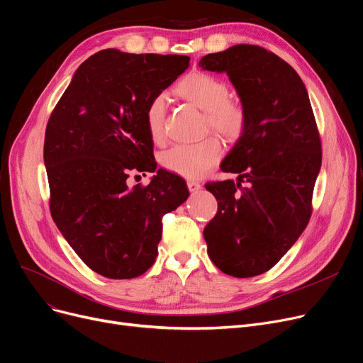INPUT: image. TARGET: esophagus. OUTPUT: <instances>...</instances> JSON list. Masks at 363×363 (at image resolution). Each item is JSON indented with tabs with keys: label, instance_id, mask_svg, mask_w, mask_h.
I'll return each instance as SVG.
<instances>
[{
	"label": "esophagus",
	"instance_id": "34e87169",
	"mask_svg": "<svg viewBox=\"0 0 363 363\" xmlns=\"http://www.w3.org/2000/svg\"><path fill=\"white\" fill-rule=\"evenodd\" d=\"M186 186H188V190H190L191 193H196V191H199L200 188H201V185L197 182V181H186Z\"/></svg>",
	"mask_w": 363,
	"mask_h": 363
}]
</instances>
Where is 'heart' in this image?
Instances as JSON below:
<instances>
[{"label": "heart", "mask_w": 363, "mask_h": 363, "mask_svg": "<svg viewBox=\"0 0 363 363\" xmlns=\"http://www.w3.org/2000/svg\"><path fill=\"white\" fill-rule=\"evenodd\" d=\"M177 93L206 114L211 128L224 138L234 140L240 138L246 128V113L240 102L228 98V86L220 78L196 71L185 75L177 84ZM166 113V96L157 94L145 111L147 129L152 140L163 138ZM220 144L215 138H206L196 144H179L164 151L160 157L162 166L175 175L197 179L218 163Z\"/></svg>", "instance_id": "1"}]
</instances>
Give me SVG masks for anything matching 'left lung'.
Here are the masks:
<instances>
[{"instance_id": "1", "label": "left lung", "mask_w": 363, "mask_h": 363, "mask_svg": "<svg viewBox=\"0 0 363 363\" xmlns=\"http://www.w3.org/2000/svg\"><path fill=\"white\" fill-rule=\"evenodd\" d=\"M199 67L225 72L246 113L243 133L220 163L238 182L204 185L218 212L203 235L220 272L254 277L276 265L308 224L322 164L316 120L296 71L259 45H233L203 56Z\"/></svg>"}]
</instances>
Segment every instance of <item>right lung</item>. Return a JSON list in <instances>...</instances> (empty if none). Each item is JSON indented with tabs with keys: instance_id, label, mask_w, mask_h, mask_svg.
Here are the masks:
<instances>
[{
	"instance_id": "1",
	"label": "right lung",
	"mask_w": 363,
	"mask_h": 363,
	"mask_svg": "<svg viewBox=\"0 0 363 363\" xmlns=\"http://www.w3.org/2000/svg\"><path fill=\"white\" fill-rule=\"evenodd\" d=\"M190 57L101 50L78 67L47 123L44 164L50 212L83 262L108 279H133L152 267L162 218L190 193L157 169L145 111L188 68ZM129 169L155 171L129 189Z\"/></svg>"
}]
</instances>
